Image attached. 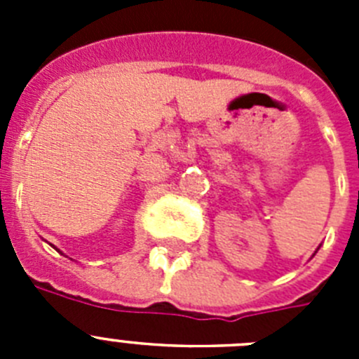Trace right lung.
I'll return each instance as SVG.
<instances>
[{
	"mask_svg": "<svg viewBox=\"0 0 359 359\" xmlns=\"http://www.w3.org/2000/svg\"><path fill=\"white\" fill-rule=\"evenodd\" d=\"M57 252H59V250H57Z\"/></svg>",
	"mask_w": 359,
	"mask_h": 359,
	"instance_id": "1",
	"label": "right lung"
}]
</instances>
